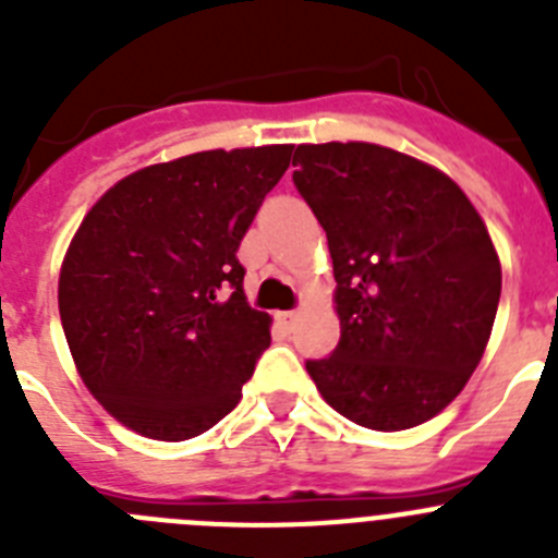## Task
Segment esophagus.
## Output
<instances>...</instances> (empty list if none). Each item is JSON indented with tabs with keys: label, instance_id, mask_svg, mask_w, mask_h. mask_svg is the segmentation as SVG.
Listing matches in <instances>:
<instances>
[{
	"label": "esophagus",
	"instance_id": "esophagus-1",
	"mask_svg": "<svg viewBox=\"0 0 558 558\" xmlns=\"http://www.w3.org/2000/svg\"><path fill=\"white\" fill-rule=\"evenodd\" d=\"M276 318H279V324H282V329H293L295 327V322H299V313H295V310H288V313H279L276 315Z\"/></svg>",
	"mask_w": 558,
	"mask_h": 558
}]
</instances>
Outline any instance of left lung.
<instances>
[{"instance_id": "left-lung-1", "label": "left lung", "mask_w": 558, "mask_h": 558, "mask_svg": "<svg viewBox=\"0 0 558 558\" xmlns=\"http://www.w3.org/2000/svg\"><path fill=\"white\" fill-rule=\"evenodd\" d=\"M293 181L327 231L340 343L307 360L315 388L368 430L445 411L481 363L500 256L461 186L372 142L299 145Z\"/></svg>"}]
</instances>
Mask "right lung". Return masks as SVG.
<instances>
[{"mask_svg": "<svg viewBox=\"0 0 558 558\" xmlns=\"http://www.w3.org/2000/svg\"><path fill=\"white\" fill-rule=\"evenodd\" d=\"M290 153H190L131 172L86 211L58 310L77 374L120 425L184 441L240 402L270 315L245 302L236 248Z\"/></svg>", "mask_w": 558, "mask_h": 558, "instance_id": "1", "label": "right lung"}]
</instances>
